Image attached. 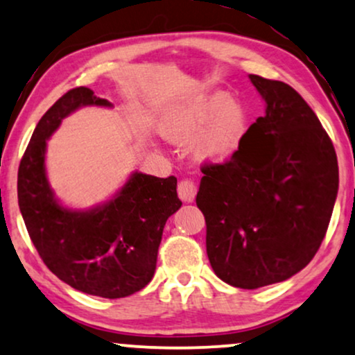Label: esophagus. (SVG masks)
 I'll list each match as a JSON object with an SVG mask.
<instances>
[{
	"mask_svg": "<svg viewBox=\"0 0 355 355\" xmlns=\"http://www.w3.org/2000/svg\"><path fill=\"white\" fill-rule=\"evenodd\" d=\"M177 191H178V196H180L182 201L191 202L193 200H195L198 188H196V185H195V182L188 180V178H185V180L178 182Z\"/></svg>",
	"mask_w": 355,
	"mask_h": 355,
	"instance_id": "1",
	"label": "esophagus"
}]
</instances>
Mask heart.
Segmentation results:
<instances>
[{"mask_svg":"<svg viewBox=\"0 0 355 355\" xmlns=\"http://www.w3.org/2000/svg\"><path fill=\"white\" fill-rule=\"evenodd\" d=\"M243 120L242 107L230 102L225 92L217 91L198 97L168 113L162 123V135L172 143H190L209 121L198 136L195 154L202 160H222L237 144Z\"/></svg>","mask_w":355,"mask_h":355,"instance_id":"1","label":"heart"}]
</instances>
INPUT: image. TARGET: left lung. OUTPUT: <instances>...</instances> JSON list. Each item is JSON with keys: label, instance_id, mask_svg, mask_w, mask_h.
<instances>
[{"label": "left lung", "instance_id": "obj_1", "mask_svg": "<svg viewBox=\"0 0 355 355\" xmlns=\"http://www.w3.org/2000/svg\"><path fill=\"white\" fill-rule=\"evenodd\" d=\"M266 101L224 162L201 165L196 206L212 269L240 289L289 279L323 242L338 195L334 146L289 84L250 74Z\"/></svg>", "mask_w": 355, "mask_h": 355}]
</instances>
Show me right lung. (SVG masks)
<instances>
[{
	"instance_id": "add662e5",
	"label": "right lung",
	"mask_w": 355,
	"mask_h": 355,
	"mask_svg": "<svg viewBox=\"0 0 355 355\" xmlns=\"http://www.w3.org/2000/svg\"><path fill=\"white\" fill-rule=\"evenodd\" d=\"M81 105L112 103L89 87H74L45 112L19 164V209L32 243L56 277L84 294L121 299L153 279L164 225L182 201L173 175L135 172L112 201L96 209L60 206L45 177L46 139Z\"/></svg>"
}]
</instances>
